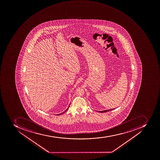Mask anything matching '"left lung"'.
<instances>
[{"instance_id": "8db88e82", "label": "left lung", "mask_w": 160, "mask_h": 160, "mask_svg": "<svg viewBox=\"0 0 160 160\" xmlns=\"http://www.w3.org/2000/svg\"><path fill=\"white\" fill-rule=\"evenodd\" d=\"M113 109H109V110H106L100 111L98 112H99V113H104V112H106L112 110H113Z\"/></svg>"}]
</instances>
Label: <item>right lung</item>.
I'll use <instances>...</instances> for the list:
<instances>
[{"instance_id":"obj_1","label":"right lung","mask_w":160,"mask_h":160,"mask_svg":"<svg viewBox=\"0 0 160 160\" xmlns=\"http://www.w3.org/2000/svg\"><path fill=\"white\" fill-rule=\"evenodd\" d=\"M70 105H69V106H70ZM69 106H68V108H67V109H66V110L64 112H62V113H60V114H56V115H58V116H59V115H62V114H63V113H64L65 112H66L68 110V108H69Z\"/></svg>"}]
</instances>
